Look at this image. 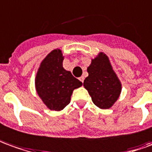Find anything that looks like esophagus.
Here are the masks:
<instances>
[{
    "label": "esophagus",
    "instance_id": "obj_1",
    "mask_svg": "<svg viewBox=\"0 0 152 152\" xmlns=\"http://www.w3.org/2000/svg\"><path fill=\"white\" fill-rule=\"evenodd\" d=\"M78 79H79V80H80V81H81V82H82V83H83V80H84V78H83V77H80V78H78Z\"/></svg>",
    "mask_w": 152,
    "mask_h": 152
}]
</instances>
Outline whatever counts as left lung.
<instances>
[{
    "mask_svg": "<svg viewBox=\"0 0 152 152\" xmlns=\"http://www.w3.org/2000/svg\"><path fill=\"white\" fill-rule=\"evenodd\" d=\"M88 76L83 86L88 90L94 104L102 109H107L118 100L122 85L110 64L106 54H99L88 68Z\"/></svg>",
    "mask_w": 152,
    "mask_h": 152,
    "instance_id": "8db88e82",
    "label": "left lung"
}]
</instances>
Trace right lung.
I'll list each match as a JSON object with an SVG mask.
<instances>
[{"mask_svg":"<svg viewBox=\"0 0 152 152\" xmlns=\"http://www.w3.org/2000/svg\"><path fill=\"white\" fill-rule=\"evenodd\" d=\"M63 60L61 50L51 51L41 63L35 78L37 94L48 108L54 111L64 109L70 102L73 91L83 84L63 68Z\"/></svg>","mask_w":152,"mask_h":152,"instance_id":"add662e5","label":"right lung"}]
</instances>
